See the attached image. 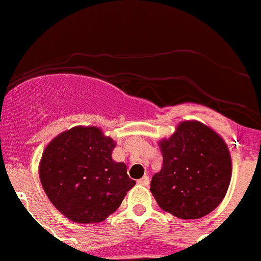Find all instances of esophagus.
<instances>
[{
	"instance_id": "34e87169",
	"label": "esophagus",
	"mask_w": 261,
	"mask_h": 261,
	"mask_svg": "<svg viewBox=\"0 0 261 261\" xmlns=\"http://www.w3.org/2000/svg\"><path fill=\"white\" fill-rule=\"evenodd\" d=\"M138 182L139 184H142V186L148 187L149 186V176H147V175H145V176H143L142 179H139Z\"/></svg>"
}]
</instances>
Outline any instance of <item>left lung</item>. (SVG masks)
<instances>
[{"instance_id": "left-lung-1", "label": "left lung", "mask_w": 261, "mask_h": 261, "mask_svg": "<svg viewBox=\"0 0 261 261\" xmlns=\"http://www.w3.org/2000/svg\"><path fill=\"white\" fill-rule=\"evenodd\" d=\"M158 145L164 165L150 181L158 206L179 219H199L215 210L232 177V158L224 139L207 125L189 119Z\"/></svg>"}]
</instances>
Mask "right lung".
Returning a JSON list of instances; mask_svg holds the SVG:
<instances>
[{
	"label": "right lung",
	"mask_w": 261,
	"mask_h": 261,
	"mask_svg": "<svg viewBox=\"0 0 261 261\" xmlns=\"http://www.w3.org/2000/svg\"><path fill=\"white\" fill-rule=\"evenodd\" d=\"M116 142L96 126H75L46 145L41 184L58 211L74 223L104 221L122 203L135 180L112 152Z\"/></svg>",
	"instance_id": "add662e5"
}]
</instances>
